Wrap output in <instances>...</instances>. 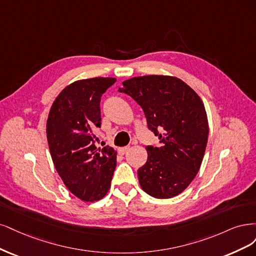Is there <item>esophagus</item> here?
Instances as JSON below:
<instances>
[{"label":"esophagus","instance_id":"esophagus-1","mask_svg":"<svg viewBox=\"0 0 256 256\" xmlns=\"http://www.w3.org/2000/svg\"><path fill=\"white\" fill-rule=\"evenodd\" d=\"M128 150H130V146H123V148H120V149H119V153L121 155H123V154H126Z\"/></svg>","mask_w":256,"mask_h":256}]
</instances>
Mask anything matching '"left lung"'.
Returning a JSON list of instances; mask_svg holds the SVG:
<instances>
[{
	"label": "left lung",
	"instance_id": "8db88e82",
	"mask_svg": "<svg viewBox=\"0 0 256 256\" xmlns=\"http://www.w3.org/2000/svg\"><path fill=\"white\" fill-rule=\"evenodd\" d=\"M122 85L120 92L142 106L148 128L162 142L146 146L148 160L138 169L140 187L156 199H170L185 190L201 167L210 130L204 104L176 76H136Z\"/></svg>",
	"mask_w": 256,
	"mask_h": 256
}]
</instances>
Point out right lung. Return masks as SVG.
<instances>
[{
  "instance_id": "right-lung-1",
  "label": "right lung",
  "mask_w": 256,
  "mask_h": 256,
  "mask_svg": "<svg viewBox=\"0 0 256 256\" xmlns=\"http://www.w3.org/2000/svg\"><path fill=\"white\" fill-rule=\"evenodd\" d=\"M114 78L73 82L54 100L46 120L51 158L64 184L85 202L101 200L110 190L117 151L98 148L94 130L101 128L100 101Z\"/></svg>"
}]
</instances>
